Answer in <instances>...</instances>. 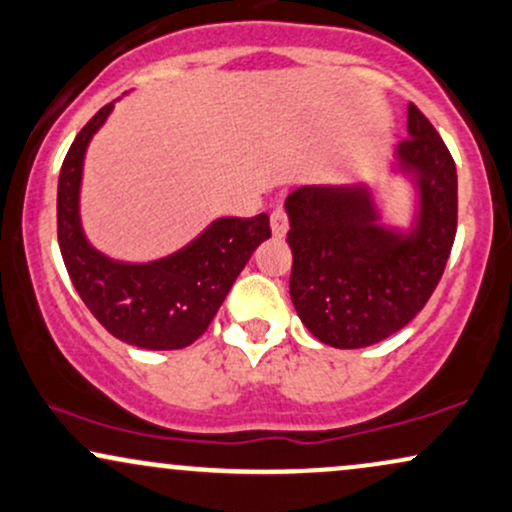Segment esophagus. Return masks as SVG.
<instances>
[{
	"instance_id": "34e87169",
	"label": "esophagus",
	"mask_w": 512,
	"mask_h": 512,
	"mask_svg": "<svg viewBox=\"0 0 512 512\" xmlns=\"http://www.w3.org/2000/svg\"><path fill=\"white\" fill-rule=\"evenodd\" d=\"M286 231H288V214H286V209L276 207L274 212H272V233H274L276 238H281V236H286Z\"/></svg>"
}]
</instances>
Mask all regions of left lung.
<instances>
[{
  "label": "left lung",
  "mask_w": 512,
  "mask_h": 512,
  "mask_svg": "<svg viewBox=\"0 0 512 512\" xmlns=\"http://www.w3.org/2000/svg\"><path fill=\"white\" fill-rule=\"evenodd\" d=\"M398 171L420 193L408 233L379 224L367 186H305L286 197L293 250L291 300L310 334L334 348H365L403 329L439 286L455 226L458 176L436 128L408 104Z\"/></svg>",
  "instance_id": "8db88e82"
}]
</instances>
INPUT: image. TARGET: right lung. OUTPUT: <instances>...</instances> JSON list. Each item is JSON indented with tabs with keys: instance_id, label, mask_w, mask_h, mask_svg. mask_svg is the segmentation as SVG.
Instances as JSON below:
<instances>
[{
	"instance_id": "1",
	"label": "right lung",
	"mask_w": 512,
	"mask_h": 512,
	"mask_svg": "<svg viewBox=\"0 0 512 512\" xmlns=\"http://www.w3.org/2000/svg\"><path fill=\"white\" fill-rule=\"evenodd\" d=\"M104 104L76 135L59 174L57 236L66 272L92 317L135 348L178 350L207 331L262 240L272 236L267 214L212 221L193 243L164 260L126 264L97 252L80 229V178L92 135L107 121Z\"/></svg>"
}]
</instances>
